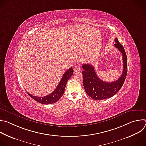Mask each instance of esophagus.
<instances>
[{
    "label": "esophagus",
    "mask_w": 146,
    "mask_h": 146,
    "mask_svg": "<svg viewBox=\"0 0 146 146\" xmlns=\"http://www.w3.org/2000/svg\"><path fill=\"white\" fill-rule=\"evenodd\" d=\"M80 70V66L78 65H76L74 68V71L75 72H78L79 70Z\"/></svg>",
    "instance_id": "34e87169"
}]
</instances>
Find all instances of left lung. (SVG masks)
Masks as SVG:
<instances>
[{
    "label": "left lung",
    "instance_id": "obj_1",
    "mask_svg": "<svg viewBox=\"0 0 146 146\" xmlns=\"http://www.w3.org/2000/svg\"><path fill=\"white\" fill-rule=\"evenodd\" d=\"M115 42L114 46L122 53L123 59V72L118 80L111 82H105L98 77L92 65L89 64L82 65L83 86L87 94L93 99L103 100L113 96L119 91L125 80L128 70L127 56L117 38H115Z\"/></svg>",
    "mask_w": 146,
    "mask_h": 146
}]
</instances>
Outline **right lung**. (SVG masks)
<instances>
[{"label":"right lung","mask_w":146,"mask_h":146,"mask_svg":"<svg viewBox=\"0 0 146 146\" xmlns=\"http://www.w3.org/2000/svg\"><path fill=\"white\" fill-rule=\"evenodd\" d=\"M73 74V69H72V68H70L69 70H68L64 73L63 76H62V79L60 80L59 83L56 88L55 89V90L47 96L43 97L35 96L31 95L28 92L27 93L32 98H33L34 100L40 103L45 104V105H48V104L50 105V104L54 103L56 102L62 97V96L63 95L65 91V87L67 84V81L72 77Z\"/></svg>","instance_id":"1"}]
</instances>
